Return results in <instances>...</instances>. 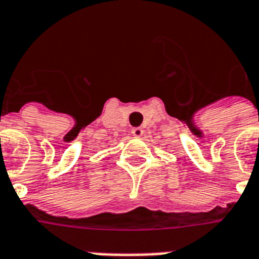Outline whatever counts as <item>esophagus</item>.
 <instances>
[{"label": "esophagus", "instance_id": "esophagus-1", "mask_svg": "<svg viewBox=\"0 0 259 259\" xmlns=\"http://www.w3.org/2000/svg\"><path fill=\"white\" fill-rule=\"evenodd\" d=\"M143 130L140 127H135V128H132V135L135 136V138H140V136L143 135Z\"/></svg>", "mask_w": 259, "mask_h": 259}]
</instances>
